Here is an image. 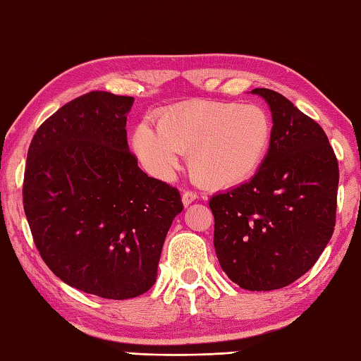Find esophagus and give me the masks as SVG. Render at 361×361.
I'll list each match as a JSON object with an SVG mask.
<instances>
[{"instance_id":"34e87169","label":"esophagus","mask_w":361,"mask_h":361,"mask_svg":"<svg viewBox=\"0 0 361 361\" xmlns=\"http://www.w3.org/2000/svg\"><path fill=\"white\" fill-rule=\"evenodd\" d=\"M196 198H198V195H196L193 190H187V192L182 193V202L183 206H190Z\"/></svg>"}]
</instances>
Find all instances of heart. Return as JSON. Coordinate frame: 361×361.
I'll return each mask as SVG.
<instances>
[{
	"label": "heart",
	"mask_w": 361,
	"mask_h": 361,
	"mask_svg": "<svg viewBox=\"0 0 361 361\" xmlns=\"http://www.w3.org/2000/svg\"><path fill=\"white\" fill-rule=\"evenodd\" d=\"M271 122L256 104L193 102L166 111L159 126L141 122L133 147L155 176L171 174L180 154L190 155L195 178L209 187H231L250 179L270 145Z\"/></svg>",
	"instance_id": "1"
}]
</instances>
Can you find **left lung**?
Here are the masks:
<instances>
[{"label": "left lung", "mask_w": 361, "mask_h": 361, "mask_svg": "<svg viewBox=\"0 0 361 361\" xmlns=\"http://www.w3.org/2000/svg\"><path fill=\"white\" fill-rule=\"evenodd\" d=\"M274 119L270 146L248 182L210 198L224 274L247 290L289 286L316 264L336 223L339 169L327 135L280 92L251 91Z\"/></svg>", "instance_id": "8db88e82"}]
</instances>
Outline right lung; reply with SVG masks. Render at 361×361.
I'll list each match as a JSON object with an SVG mask.
<instances>
[{
    "label": "right lung",
    "mask_w": 361,
    "mask_h": 361,
    "mask_svg": "<svg viewBox=\"0 0 361 361\" xmlns=\"http://www.w3.org/2000/svg\"><path fill=\"white\" fill-rule=\"evenodd\" d=\"M133 97L91 91L31 140L23 209L40 257L69 286L111 300L154 286L161 247L182 212L179 190L141 171L127 145Z\"/></svg>",
    "instance_id": "1"
}]
</instances>
